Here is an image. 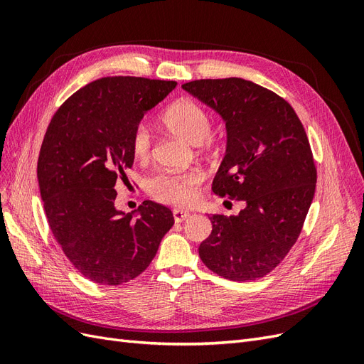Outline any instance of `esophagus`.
<instances>
[{"label": "esophagus", "instance_id": "1", "mask_svg": "<svg viewBox=\"0 0 364 364\" xmlns=\"http://www.w3.org/2000/svg\"><path fill=\"white\" fill-rule=\"evenodd\" d=\"M173 217H174V222L176 223H182V222H185L186 218L190 217V214L186 213V211H182V209H174Z\"/></svg>", "mask_w": 364, "mask_h": 364}]
</instances>
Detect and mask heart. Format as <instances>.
<instances>
[{
    "label": "heart",
    "mask_w": 364,
    "mask_h": 364,
    "mask_svg": "<svg viewBox=\"0 0 364 364\" xmlns=\"http://www.w3.org/2000/svg\"><path fill=\"white\" fill-rule=\"evenodd\" d=\"M164 123L174 135L188 141L190 144H202L213 134V118L205 109L193 100H179L165 111ZM130 149L138 161H147L151 156L153 136L149 124L138 123L130 135ZM205 182V173L200 168H191L181 173L165 171L149 181V194L159 203L185 208L199 199L200 186Z\"/></svg>",
    "instance_id": "b5f03b06"
}]
</instances>
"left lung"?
Wrapping results in <instances>:
<instances>
[{
	"label": "left lung",
	"mask_w": 364,
	"mask_h": 364,
	"mask_svg": "<svg viewBox=\"0 0 364 364\" xmlns=\"http://www.w3.org/2000/svg\"><path fill=\"white\" fill-rule=\"evenodd\" d=\"M226 121L228 147L213 191L243 200L238 215L209 217L205 266L230 281L266 277L290 252L313 202L317 170L305 129L282 97L229 77L182 85Z\"/></svg>",
	"instance_id": "left-lung-1"
}]
</instances>
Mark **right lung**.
<instances>
[{
    "mask_svg": "<svg viewBox=\"0 0 364 364\" xmlns=\"http://www.w3.org/2000/svg\"><path fill=\"white\" fill-rule=\"evenodd\" d=\"M176 82L115 75L74 92L43 136L38 181L51 232L85 278L119 285L155 258L174 225L168 208L144 202L139 217L115 209V183L134 165L130 135Z\"/></svg>",
    "mask_w": 364,
    "mask_h": 364,
    "instance_id": "obj_1",
    "label": "right lung"
}]
</instances>
